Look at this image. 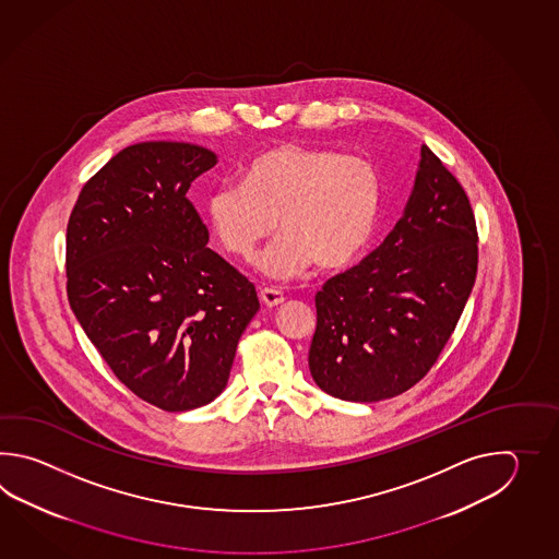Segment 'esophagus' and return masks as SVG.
Segmentation results:
<instances>
[{"mask_svg": "<svg viewBox=\"0 0 559 559\" xmlns=\"http://www.w3.org/2000/svg\"><path fill=\"white\" fill-rule=\"evenodd\" d=\"M260 299H262L263 306L265 308H275V306H280V304H284V294L280 292V289H275V287H263L262 292H260Z\"/></svg>", "mask_w": 559, "mask_h": 559, "instance_id": "1", "label": "esophagus"}]
</instances>
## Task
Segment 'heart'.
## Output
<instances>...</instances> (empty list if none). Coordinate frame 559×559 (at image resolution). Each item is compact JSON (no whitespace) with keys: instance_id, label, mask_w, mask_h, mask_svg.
<instances>
[{"instance_id":"b5f03b06","label":"heart","mask_w":559,"mask_h":559,"mask_svg":"<svg viewBox=\"0 0 559 559\" xmlns=\"http://www.w3.org/2000/svg\"><path fill=\"white\" fill-rule=\"evenodd\" d=\"M378 167L364 155L284 143L255 155L243 183H222L205 202L222 250L251 262L275 227L284 236L260 260L263 275L292 280L316 262L342 270L366 250L378 226Z\"/></svg>"}]
</instances>
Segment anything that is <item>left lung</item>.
<instances>
[{"instance_id": "8db88e82", "label": "left lung", "mask_w": 559, "mask_h": 559, "mask_svg": "<svg viewBox=\"0 0 559 559\" xmlns=\"http://www.w3.org/2000/svg\"><path fill=\"white\" fill-rule=\"evenodd\" d=\"M475 272L472 205L424 143L402 219L378 250L316 296L311 378L333 397L359 404L407 392L448 344Z\"/></svg>"}]
</instances>
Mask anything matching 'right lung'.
Masks as SVG:
<instances>
[{
    "mask_svg": "<svg viewBox=\"0 0 559 559\" xmlns=\"http://www.w3.org/2000/svg\"><path fill=\"white\" fill-rule=\"evenodd\" d=\"M217 155L143 142L114 155L80 193L66 238L68 299L90 342L138 397L188 412L226 390L255 287L207 248L188 200Z\"/></svg>",
    "mask_w": 559,
    "mask_h": 559,
    "instance_id": "obj_1",
    "label": "right lung"
}]
</instances>
